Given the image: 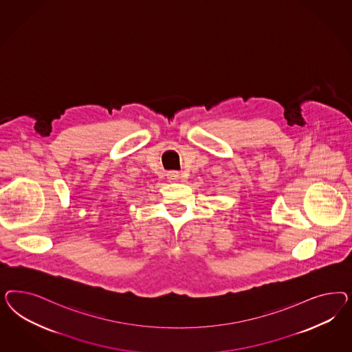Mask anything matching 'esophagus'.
Segmentation results:
<instances>
[{
  "instance_id": "obj_1",
  "label": "esophagus",
  "mask_w": 352,
  "mask_h": 352,
  "mask_svg": "<svg viewBox=\"0 0 352 352\" xmlns=\"http://www.w3.org/2000/svg\"><path fill=\"white\" fill-rule=\"evenodd\" d=\"M168 178H169L170 181H177V179L179 178V173H178V171H169V173H168Z\"/></svg>"
}]
</instances>
